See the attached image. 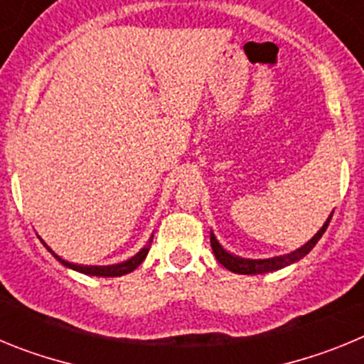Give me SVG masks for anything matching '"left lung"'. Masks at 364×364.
<instances>
[{
  "mask_svg": "<svg viewBox=\"0 0 364 364\" xmlns=\"http://www.w3.org/2000/svg\"><path fill=\"white\" fill-rule=\"evenodd\" d=\"M332 215L326 218L323 228H321V230L317 231V233H315L314 237L304 244V246H301L299 250H295V252L288 253V255L272 257V259H242V257H237L233 255V253L226 252V250L222 247V244L217 240V237L213 235V231H211L210 235L211 247H213V253L215 257H217L218 262L233 273H240V275H259V273L275 272V269H281L284 268V266L294 264V262L301 260L302 257H306L308 253L314 250L315 244L319 242V239L323 237L324 231H326L328 224H330V220H332Z\"/></svg>",
  "mask_w": 364,
  "mask_h": 364,
  "instance_id": "obj_1",
  "label": "left lung"
}]
</instances>
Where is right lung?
Here are the masks:
<instances>
[{
    "label": "right lung",
    "mask_w": 364,
    "mask_h": 364,
    "mask_svg": "<svg viewBox=\"0 0 364 364\" xmlns=\"http://www.w3.org/2000/svg\"><path fill=\"white\" fill-rule=\"evenodd\" d=\"M41 240V239H40ZM43 242V240H41ZM151 242H153V237L149 239V242L146 244V246L140 250V252L136 253L134 257H131L129 260H125V262H120V264H112V266H82V264H73V262H69V260L62 259L60 255H56V253L50 250L47 244L43 242V246L49 250L50 253H53L54 259L58 260V262H62L63 266H67V268L70 269H76V272L80 273H85V275H95V277H120V275H125V273H131L133 269H136L138 266L142 264L144 259L147 257V253H149V247H151Z\"/></svg>",
    "instance_id": "right-lung-1"
}]
</instances>
